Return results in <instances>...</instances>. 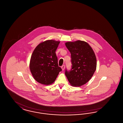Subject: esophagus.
<instances>
[{
    "instance_id": "34e87169",
    "label": "esophagus",
    "mask_w": 123,
    "mask_h": 123,
    "mask_svg": "<svg viewBox=\"0 0 123 123\" xmlns=\"http://www.w3.org/2000/svg\"><path fill=\"white\" fill-rule=\"evenodd\" d=\"M61 68H62V70H64V69H65V65H62V66H61Z\"/></svg>"
}]
</instances>
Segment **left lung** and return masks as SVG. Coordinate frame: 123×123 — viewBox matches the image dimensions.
I'll return each instance as SVG.
<instances>
[{"label":"left lung","mask_w":123,"mask_h":123,"mask_svg":"<svg viewBox=\"0 0 123 123\" xmlns=\"http://www.w3.org/2000/svg\"><path fill=\"white\" fill-rule=\"evenodd\" d=\"M71 53L72 68L65 75L70 85L80 87L88 82L96 69V58L93 50L86 42L76 41L66 42Z\"/></svg>","instance_id":"1"}]
</instances>
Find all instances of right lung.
<instances>
[{"instance_id": "add662e5", "label": "right lung", "mask_w": 123, "mask_h": 123, "mask_svg": "<svg viewBox=\"0 0 123 123\" xmlns=\"http://www.w3.org/2000/svg\"><path fill=\"white\" fill-rule=\"evenodd\" d=\"M59 43L50 40L41 42L35 47L31 57L29 68L37 82L44 85L51 84L62 70L55 53Z\"/></svg>"}]
</instances>
